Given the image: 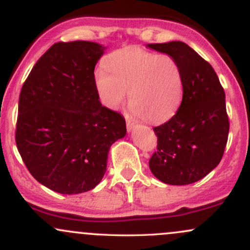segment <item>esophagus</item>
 Listing matches in <instances>:
<instances>
[{"label":"esophagus","instance_id":"esophagus-1","mask_svg":"<svg viewBox=\"0 0 250 250\" xmlns=\"http://www.w3.org/2000/svg\"><path fill=\"white\" fill-rule=\"evenodd\" d=\"M136 126V123H133L132 120L130 119H126V127H127V131H132Z\"/></svg>","mask_w":250,"mask_h":250}]
</instances>
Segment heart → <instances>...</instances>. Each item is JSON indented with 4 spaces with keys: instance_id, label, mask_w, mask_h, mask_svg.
Masks as SVG:
<instances>
[{
    "instance_id": "heart-1",
    "label": "heart",
    "mask_w": 250,
    "mask_h": 250,
    "mask_svg": "<svg viewBox=\"0 0 250 250\" xmlns=\"http://www.w3.org/2000/svg\"><path fill=\"white\" fill-rule=\"evenodd\" d=\"M95 69L94 85L106 107L117 110L128 92L132 112L151 123L175 116L184 94V80L177 61L139 47H125L105 58Z\"/></svg>"
}]
</instances>
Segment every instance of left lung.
<instances>
[{
    "mask_svg": "<svg viewBox=\"0 0 250 250\" xmlns=\"http://www.w3.org/2000/svg\"><path fill=\"white\" fill-rule=\"evenodd\" d=\"M146 47L175 59L184 80L183 99L176 114L153 127L158 145L148 167L163 183H195L217 167L226 148L229 120L224 89L211 64L184 42Z\"/></svg>",
    "mask_w": 250,
    "mask_h": 250,
    "instance_id": "left-lung-1",
    "label": "left lung"
}]
</instances>
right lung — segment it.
I'll return each instance as SVG.
<instances>
[{"mask_svg":"<svg viewBox=\"0 0 250 250\" xmlns=\"http://www.w3.org/2000/svg\"><path fill=\"white\" fill-rule=\"evenodd\" d=\"M105 49L91 41L54 43L22 86L18 150L33 177L55 192L94 189L111 145L126 134L124 117L102 105L94 85Z\"/></svg>","mask_w":250,"mask_h":250,"instance_id":"add662e5","label":"right lung"}]
</instances>
